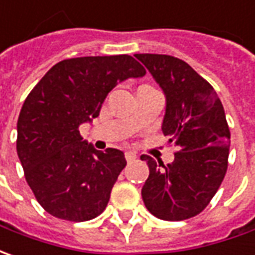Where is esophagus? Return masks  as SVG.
Here are the masks:
<instances>
[{"mask_svg":"<svg viewBox=\"0 0 255 255\" xmlns=\"http://www.w3.org/2000/svg\"><path fill=\"white\" fill-rule=\"evenodd\" d=\"M136 154L134 151H127L126 152V159H127V162H132V161H135Z\"/></svg>","mask_w":255,"mask_h":255,"instance_id":"obj_1","label":"esophagus"}]
</instances>
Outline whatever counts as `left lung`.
Masks as SVG:
<instances>
[{
  "mask_svg": "<svg viewBox=\"0 0 255 255\" xmlns=\"http://www.w3.org/2000/svg\"><path fill=\"white\" fill-rule=\"evenodd\" d=\"M166 97L162 132L178 148L173 162L156 165L141 195L146 209L168 222L199 215L220 188L227 171L230 129L215 89L186 62L169 55L136 53ZM162 166L163 170L159 168Z\"/></svg>",
  "mask_w": 255,
  "mask_h": 255,
  "instance_id": "left-lung-1",
  "label": "left lung"
}]
</instances>
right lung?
Segmentation results:
<instances>
[{
	"label": "right lung",
	"instance_id": "1",
	"mask_svg": "<svg viewBox=\"0 0 255 255\" xmlns=\"http://www.w3.org/2000/svg\"><path fill=\"white\" fill-rule=\"evenodd\" d=\"M145 69L129 55L56 63L28 94L18 117L16 152L25 179L49 215L87 222L103 213L124 169V152L94 149L79 126L99 117L107 94Z\"/></svg>",
	"mask_w": 255,
	"mask_h": 255
}]
</instances>
